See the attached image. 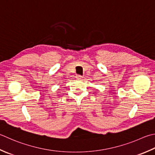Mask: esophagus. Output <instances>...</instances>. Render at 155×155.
<instances>
[{
  "label": "esophagus",
  "instance_id": "esophagus-1",
  "mask_svg": "<svg viewBox=\"0 0 155 155\" xmlns=\"http://www.w3.org/2000/svg\"><path fill=\"white\" fill-rule=\"evenodd\" d=\"M76 78L78 80H81L82 78H83V77H82L81 75H77L76 76Z\"/></svg>",
  "mask_w": 155,
  "mask_h": 155
}]
</instances>
